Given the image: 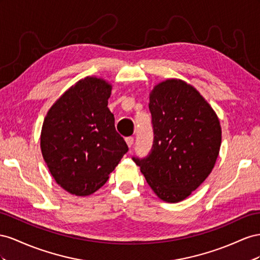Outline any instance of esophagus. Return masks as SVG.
<instances>
[{"label":"esophagus","mask_w":260,"mask_h":260,"mask_svg":"<svg viewBox=\"0 0 260 260\" xmlns=\"http://www.w3.org/2000/svg\"><path fill=\"white\" fill-rule=\"evenodd\" d=\"M125 142H126V144H127V146L131 148L133 146V144H134V138H133V137H126L125 138Z\"/></svg>","instance_id":"1"}]
</instances>
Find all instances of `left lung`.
Wrapping results in <instances>:
<instances>
[{
  "instance_id": "left-lung-1",
  "label": "left lung",
  "mask_w": 260,
  "mask_h": 260,
  "mask_svg": "<svg viewBox=\"0 0 260 260\" xmlns=\"http://www.w3.org/2000/svg\"><path fill=\"white\" fill-rule=\"evenodd\" d=\"M154 140L149 157L133 158L163 202L179 203L208 177L221 146L219 117L195 87L163 80L149 94Z\"/></svg>"
}]
</instances>
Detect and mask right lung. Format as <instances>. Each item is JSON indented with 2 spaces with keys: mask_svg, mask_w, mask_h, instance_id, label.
<instances>
[{
  "mask_svg": "<svg viewBox=\"0 0 260 260\" xmlns=\"http://www.w3.org/2000/svg\"><path fill=\"white\" fill-rule=\"evenodd\" d=\"M112 85L87 76L70 87L48 111L40 148L51 175L75 196L101 188L128 147L108 108Z\"/></svg>",
  "mask_w": 260,
  "mask_h": 260,
  "instance_id": "right-lung-1",
  "label": "right lung"
}]
</instances>
